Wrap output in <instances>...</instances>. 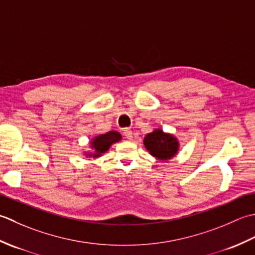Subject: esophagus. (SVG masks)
I'll use <instances>...</instances> for the list:
<instances>
[{"label": "esophagus", "instance_id": "34e87169", "mask_svg": "<svg viewBox=\"0 0 255 255\" xmlns=\"http://www.w3.org/2000/svg\"><path fill=\"white\" fill-rule=\"evenodd\" d=\"M123 134H124V136H126L128 139H131L133 137V133H132L131 128H123Z\"/></svg>", "mask_w": 255, "mask_h": 255}]
</instances>
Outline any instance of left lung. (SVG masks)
<instances>
[{
	"instance_id": "left-lung-1",
	"label": "left lung",
	"mask_w": 255,
	"mask_h": 255,
	"mask_svg": "<svg viewBox=\"0 0 255 255\" xmlns=\"http://www.w3.org/2000/svg\"><path fill=\"white\" fill-rule=\"evenodd\" d=\"M144 146L158 160L166 162L178 153L179 142L173 134L165 133L162 128H155L144 137Z\"/></svg>"
}]
</instances>
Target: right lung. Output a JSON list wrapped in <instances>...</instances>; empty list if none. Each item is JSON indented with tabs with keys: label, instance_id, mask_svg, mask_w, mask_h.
<instances>
[{
	"label": "right lung",
	"instance_id": "add662e5",
	"mask_svg": "<svg viewBox=\"0 0 255 255\" xmlns=\"http://www.w3.org/2000/svg\"><path fill=\"white\" fill-rule=\"evenodd\" d=\"M121 139L122 135L117 131H110L105 134H99L97 136L91 138V141L89 143L91 150L85 153L86 156L93 159L100 157L102 156V154L108 152L112 144L120 142Z\"/></svg>",
	"mask_w": 255,
	"mask_h": 255
}]
</instances>
